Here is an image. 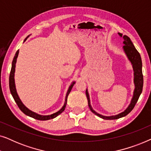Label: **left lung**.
<instances>
[{
    "instance_id": "1",
    "label": "left lung",
    "mask_w": 151,
    "mask_h": 151,
    "mask_svg": "<svg viewBox=\"0 0 151 151\" xmlns=\"http://www.w3.org/2000/svg\"><path fill=\"white\" fill-rule=\"evenodd\" d=\"M119 36H120L121 38L123 39L124 42L123 43L124 44L123 47L124 50L126 54H127L128 58L131 61L132 65H133V68L134 70V83H135V91H134L133 97L132 98L131 104L128 106V108L124 111V112L119 113L118 115H113V116H103V115L98 114L93 109H92L91 106L90 104V99L89 96H88L87 90H86V98L88 100V107H89L90 110L94 113L95 115H98V117H101V118L104 119H119L120 117H124L127 115L131 111L133 110L134 107H135L136 103H137L138 99L139 98L140 94L142 92V88H143V83H144V79H143V74H142V59L141 56H140L139 53L138 52L135 47H134L133 42H131V39H130L127 36H122V34L120 33H118Z\"/></svg>"
}]
</instances>
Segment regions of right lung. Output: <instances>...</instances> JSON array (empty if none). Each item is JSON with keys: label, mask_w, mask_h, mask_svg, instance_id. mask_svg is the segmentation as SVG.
<instances>
[{"label": "right lung", "mask_w": 151, "mask_h": 151, "mask_svg": "<svg viewBox=\"0 0 151 151\" xmlns=\"http://www.w3.org/2000/svg\"><path fill=\"white\" fill-rule=\"evenodd\" d=\"M29 37V36H28ZM27 38H25V41L27 40ZM18 53H19V50H18L16 51L15 56H14L13 61H12V69H11V71H10V75H9V89H10V92L13 96V98L15 100V102L16 104H17L18 106L19 107V109L22 111L24 114L28 115V116L32 117L33 118L38 119V120H49V119H53L55 117H56L58 115H59L61 113H63L64 111H65V109L66 107V105H67V98L68 96H69V93L71 92V91L73 88V86L75 84V82H73L71 86H69V89H68V91L67 93V95H66V98H65V102L64 106H63L60 110L58 111V112L53 113V114L49 115H40L37 114V113L33 112V111H30L29 109H28L27 107L24 106V105L22 104V102H21V100H20L19 97H18L17 92H16V86H15V82H14V73H15V67H16V59H17L18 55Z\"/></svg>", "instance_id": "add662e5"}]
</instances>
